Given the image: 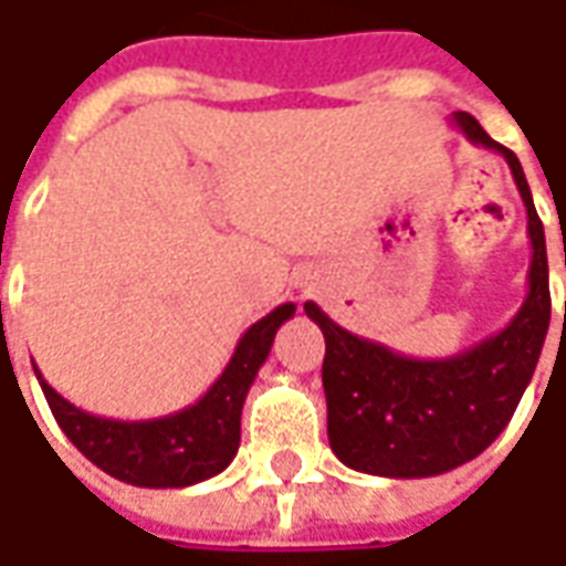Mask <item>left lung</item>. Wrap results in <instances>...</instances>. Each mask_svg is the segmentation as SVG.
<instances>
[{
    "instance_id": "1",
    "label": "left lung",
    "mask_w": 566,
    "mask_h": 566,
    "mask_svg": "<svg viewBox=\"0 0 566 566\" xmlns=\"http://www.w3.org/2000/svg\"><path fill=\"white\" fill-rule=\"evenodd\" d=\"M453 125L472 144L497 150L511 166L530 220V290L504 331L447 359L400 356L375 339L349 334L315 302H305V315L327 343L321 378L331 450L339 463L368 475L428 479L475 460L511 422L533 380L552 321L545 229L523 166L513 150L491 142L469 113H457Z\"/></svg>"
}]
</instances>
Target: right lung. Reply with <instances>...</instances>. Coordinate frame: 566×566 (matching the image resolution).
<instances>
[{"mask_svg": "<svg viewBox=\"0 0 566 566\" xmlns=\"http://www.w3.org/2000/svg\"><path fill=\"white\" fill-rule=\"evenodd\" d=\"M293 315L295 305L286 302L254 321L205 397L160 419H103L55 394L40 371L36 380L65 438L106 475L138 489H188L232 463L242 438V402L258 378V368L271 356L280 324Z\"/></svg>", "mask_w": 566, "mask_h": 566, "instance_id": "obj_1", "label": "right lung"}]
</instances>
